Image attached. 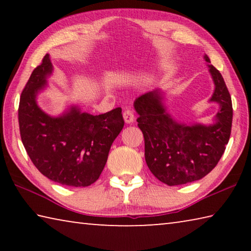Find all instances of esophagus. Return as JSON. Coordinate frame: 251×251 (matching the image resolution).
Segmentation results:
<instances>
[{"mask_svg": "<svg viewBox=\"0 0 251 251\" xmlns=\"http://www.w3.org/2000/svg\"><path fill=\"white\" fill-rule=\"evenodd\" d=\"M123 117H124V121L127 123V124H131L135 121V115L134 112L130 108H126L123 113Z\"/></svg>", "mask_w": 251, "mask_h": 251, "instance_id": "1", "label": "esophagus"}]
</instances>
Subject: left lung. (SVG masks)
<instances>
[{"instance_id":"1","label":"left lung","mask_w":251,"mask_h":251,"mask_svg":"<svg viewBox=\"0 0 251 251\" xmlns=\"http://www.w3.org/2000/svg\"><path fill=\"white\" fill-rule=\"evenodd\" d=\"M205 61L210 63L205 55ZM215 84L210 101L219 104L215 124L186 125L177 123L161 103L159 90L148 92L134 101L138 127L145 139V159L157 179L168 186L201 179L222 158L229 142L232 104L222 74L208 65Z\"/></svg>"}]
</instances>
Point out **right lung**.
I'll list each match as a JSON object with an SVG mask.
<instances>
[{"mask_svg": "<svg viewBox=\"0 0 251 251\" xmlns=\"http://www.w3.org/2000/svg\"><path fill=\"white\" fill-rule=\"evenodd\" d=\"M52 72L46 54L21 94V139L32 163L49 179L64 186H90L100 178L110 146L124 127L122 108L94 116L72 106L58 117L48 115L36 96Z\"/></svg>", "mask_w": 251, "mask_h": 251, "instance_id": "1", "label": "right lung"}]
</instances>
